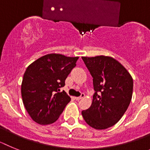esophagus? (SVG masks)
Returning a JSON list of instances; mask_svg holds the SVG:
<instances>
[{"label": "esophagus", "mask_w": 150, "mask_h": 150, "mask_svg": "<svg viewBox=\"0 0 150 150\" xmlns=\"http://www.w3.org/2000/svg\"><path fill=\"white\" fill-rule=\"evenodd\" d=\"M84 96H85V95H84V93H81V96H80V97H75V100H81V99L84 98Z\"/></svg>", "instance_id": "1"}]
</instances>
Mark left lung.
Wrapping results in <instances>:
<instances>
[{"label": "left lung", "instance_id": "1", "mask_svg": "<svg viewBox=\"0 0 150 150\" xmlns=\"http://www.w3.org/2000/svg\"><path fill=\"white\" fill-rule=\"evenodd\" d=\"M93 77L95 93L91 107L81 112L88 125L97 130L112 127L128 108L133 79L120 62L111 57H81Z\"/></svg>", "mask_w": 150, "mask_h": 150}]
</instances>
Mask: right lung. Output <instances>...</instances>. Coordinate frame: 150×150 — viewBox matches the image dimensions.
Listing matches in <instances>:
<instances>
[{
	"label": "right lung",
	"mask_w": 150,
	"mask_h": 150,
	"mask_svg": "<svg viewBox=\"0 0 150 150\" xmlns=\"http://www.w3.org/2000/svg\"><path fill=\"white\" fill-rule=\"evenodd\" d=\"M79 57L50 53L40 57L27 67L21 93L24 106L34 122L39 125L55 122L71 98L60 88L76 66Z\"/></svg>",
	"instance_id": "add662e5"
}]
</instances>
